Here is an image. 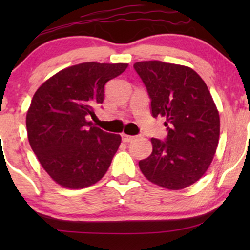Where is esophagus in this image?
Instances as JSON below:
<instances>
[{
    "instance_id": "obj_1",
    "label": "esophagus",
    "mask_w": 250,
    "mask_h": 250,
    "mask_svg": "<svg viewBox=\"0 0 250 250\" xmlns=\"http://www.w3.org/2000/svg\"><path fill=\"white\" fill-rule=\"evenodd\" d=\"M135 139V136H133V135H127V134H122V140H123V142H125V143H128V142H132L133 140Z\"/></svg>"
}]
</instances>
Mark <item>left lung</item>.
Segmentation results:
<instances>
[{
	"mask_svg": "<svg viewBox=\"0 0 250 250\" xmlns=\"http://www.w3.org/2000/svg\"><path fill=\"white\" fill-rule=\"evenodd\" d=\"M151 100L153 117L166 118V139H151L152 152L139 162L150 182L181 190L209 167L220 138V115L207 85L189 67L163 61L134 63Z\"/></svg>",
	"mask_w": 250,
	"mask_h": 250,
	"instance_id": "obj_1",
	"label": "left lung"
}]
</instances>
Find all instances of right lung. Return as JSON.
<instances>
[{
    "label": "right lung",
    "mask_w": 250,
    "mask_h": 250,
    "mask_svg": "<svg viewBox=\"0 0 250 250\" xmlns=\"http://www.w3.org/2000/svg\"><path fill=\"white\" fill-rule=\"evenodd\" d=\"M127 63L84 62L53 75L35 92L26 116L37 159L58 184L83 189L100 181L122 138L95 127L90 117L104 98V85Z\"/></svg>",
    "instance_id": "1"
}]
</instances>
